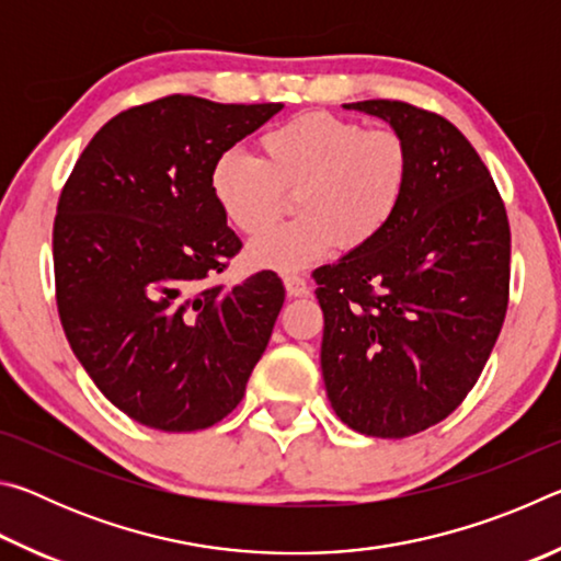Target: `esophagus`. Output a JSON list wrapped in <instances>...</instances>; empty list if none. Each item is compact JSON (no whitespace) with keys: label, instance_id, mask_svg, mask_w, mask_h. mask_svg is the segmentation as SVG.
<instances>
[{"label":"esophagus","instance_id":"34e87169","mask_svg":"<svg viewBox=\"0 0 561 561\" xmlns=\"http://www.w3.org/2000/svg\"><path fill=\"white\" fill-rule=\"evenodd\" d=\"M284 289H287L289 297H307L309 284L299 274H284Z\"/></svg>","mask_w":561,"mask_h":561}]
</instances>
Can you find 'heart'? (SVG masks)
Returning <instances> with one entry per match:
<instances>
[{
  "label": "heart",
  "instance_id": "heart-1",
  "mask_svg": "<svg viewBox=\"0 0 561 561\" xmlns=\"http://www.w3.org/2000/svg\"><path fill=\"white\" fill-rule=\"evenodd\" d=\"M262 160L225 150L210 190L234 230L260 234L295 193L300 217L247 247L267 270H304L336 242L356 250L374 242L401 207L411 180V150L391 128H360L331 113H304L264 133Z\"/></svg>",
  "mask_w": 561,
  "mask_h": 561
}]
</instances>
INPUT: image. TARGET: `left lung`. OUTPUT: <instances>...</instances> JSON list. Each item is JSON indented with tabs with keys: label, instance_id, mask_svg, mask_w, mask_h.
I'll list each match as a JSON object with an SVG mask.
<instances>
[{
	"label": "left lung",
	"instance_id": "1",
	"mask_svg": "<svg viewBox=\"0 0 561 561\" xmlns=\"http://www.w3.org/2000/svg\"><path fill=\"white\" fill-rule=\"evenodd\" d=\"M344 108L401 133L411 180L374 242L314 272L321 376L348 428L405 438L448 417L488 364L507 311V213L450 121L401 101Z\"/></svg>",
	"mask_w": 561,
	"mask_h": 561
}]
</instances>
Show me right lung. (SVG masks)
Masks as SVG:
<instances>
[{"label": "right lung", "instance_id": "right-lung-1", "mask_svg": "<svg viewBox=\"0 0 561 561\" xmlns=\"http://www.w3.org/2000/svg\"><path fill=\"white\" fill-rule=\"evenodd\" d=\"M284 103L168 96L111 118L56 207L61 327L108 401L165 433L210 428L242 401L284 304L264 270L210 284L240 252L210 173Z\"/></svg>", "mask_w": 561, "mask_h": 561}]
</instances>
